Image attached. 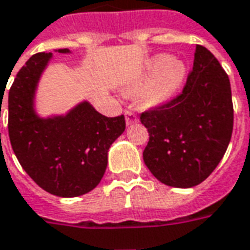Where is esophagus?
<instances>
[{"label":"esophagus","instance_id":"34e87169","mask_svg":"<svg viewBox=\"0 0 250 250\" xmlns=\"http://www.w3.org/2000/svg\"><path fill=\"white\" fill-rule=\"evenodd\" d=\"M125 123H127L128 125H134V123H138L137 113L131 112V111H127V112H125Z\"/></svg>","mask_w":250,"mask_h":250}]
</instances>
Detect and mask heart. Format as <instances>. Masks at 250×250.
<instances>
[{
  "mask_svg": "<svg viewBox=\"0 0 250 250\" xmlns=\"http://www.w3.org/2000/svg\"><path fill=\"white\" fill-rule=\"evenodd\" d=\"M188 67L184 61L158 54L150 59L137 83L131 86L132 92L146 90V100L150 104H164L179 95L186 85Z\"/></svg>",
  "mask_w": 250,
  "mask_h": 250,
  "instance_id": "obj_1",
  "label": "heart"
}]
</instances>
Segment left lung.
<instances>
[{
  "label": "left lung",
  "instance_id": "1",
  "mask_svg": "<svg viewBox=\"0 0 250 250\" xmlns=\"http://www.w3.org/2000/svg\"><path fill=\"white\" fill-rule=\"evenodd\" d=\"M233 118L228 74L218 59L198 44L183 93L141 115L150 137L143 161L165 186H198L226 153Z\"/></svg>",
  "mask_w": 250,
  "mask_h": 250
}]
</instances>
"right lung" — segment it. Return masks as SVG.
<instances>
[{
    "label": "right lung",
    "instance_id": "1",
    "mask_svg": "<svg viewBox=\"0 0 250 250\" xmlns=\"http://www.w3.org/2000/svg\"><path fill=\"white\" fill-rule=\"evenodd\" d=\"M58 52L70 54V50ZM51 58V52L35 54L17 73L8 96L9 139L22 169L40 188L55 196L74 198L101 181L108 150L125 130V120L123 115H101L88 101L66 115L40 118L35 95Z\"/></svg>",
    "mask_w": 250,
    "mask_h": 250
}]
</instances>
